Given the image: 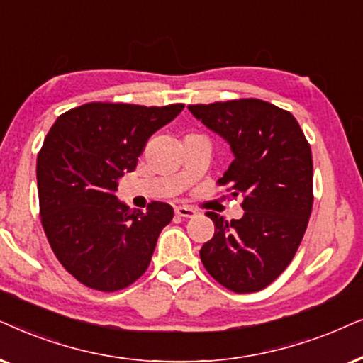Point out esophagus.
Returning <instances> with one entry per match:
<instances>
[{"mask_svg":"<svg viewBox=\"0 0 363 363\" xmlns=\"http://www.w3.org/2000/svg\"><path fill=\"white\" fill-rule=\"evenodd\" d=\"M176 214L179 217H194L196 209H192V207H187V206H179L176 207Z\"/></svg>","mask_w":363,"mask_h":363,"instance_id":"obj_1","label":"esophagus"}]
</instances>
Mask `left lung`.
Here are the masks:
<instances>
[{
    "label": "left lung",
    "mask_w": 363,
    "mask_h": 363,
    "mask_svg": "<svg viewBox=\"0 0 363 363\" xmlns=\"http://www.w3.org/2000/svg\"><path fill=\"white\" fill-rule=\"evenodd\" d=\"M229 143L234 161L217 184L242 196L244 216L207 212L214 238L201 249L207 272L238 294L262 291L292 262L313 204L312 151L297 119L262 99L187 106Z\"/></svg>",
    "instance_id": "1"
}]
</instances>
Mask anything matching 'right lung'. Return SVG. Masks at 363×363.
<instances>
[{"instance_id":"right-lung-1","label":"right lung","mask_w":363,"mask_h":363,"mask_svg":"<svg viewBox=\"0 0 363 363\" xmlns=\"http://www.w3.org/2000/svg\"><path fill=\"white\" fill-rule=\"evenodd\" d=\"M182 109L88 103L51 125L36 162L41 224L62 267L86 287L121 291L149 267L172 207L152 201L146 212L131 211L116 191L147 139Z\"/></svg>"}]
</instances>
